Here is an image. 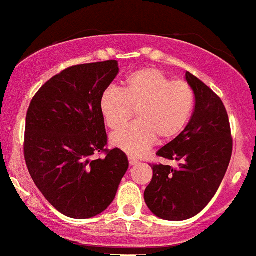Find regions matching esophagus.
Returning <instances> with one entry per match:
<instances>
[{
  "label": "esophagus",
  "mask_w": 256,
  "mask_h": 256,
  "mask_svg": "<svg viewBox=\"0 0 256 256\" xmlns=\"http://www.w3.org/2000/svg\"><path fill=\"white\" fill-rule=\"evenodd\" d=\"M128 163H130V166H136V164H138V160H134V158H128Z\"/></svg>",
  "instance_id": "esophagus-1"
}]
</instances>
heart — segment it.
<instances>
[{
    "label": "heart",
    "mask_w": 256,
    "mask_h": 256,
    "mask_svg": "<svg viewBox=\"0 0 256 256\" xmlns=\"http://www.w3.org/2000/svg\"><path fill=\"white\" fill-rule=\"evenodd\" d=\"M195 96L188 83L170 80L153 67L134 72L122 90L108 87L100 96V112L110 128H119L137 112V121L112 135V146L140 157L154 144L176 138L192 118Z\"/></svg>",
    "instance_id": "heart-1"
}]
</instances>
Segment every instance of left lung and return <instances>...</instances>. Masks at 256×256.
I'll use <instances>...</instances> for the list:
<instances>
[{"label":"left lung","instance_id":"8db88e82","mask_svg":"<svg viewBox=\"0 0 256 256\" xmlns=\"http://www.w3.org/2000/svg\"><path fill=\"white\" fill-rule=\"evenodd\" d=\"M195 96V110L186 128L157 152L178 168L153 164L144 201L154 216L185 220L208 205L224 178L233 141L227 110L220 96L190 72L185 74Z\"/></svg>","mask_w":256,"mask_h":256}]
</instances>
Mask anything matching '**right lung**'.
<instances>
[{"instance_id":"1","label":"right lung","mask_w":256,"mask_h":256,"mask_svg":"<svg viewBox=\"0 0 256 256\" xmlns=\"http://www.w3.org/2000/svg\"><path fill=\"white\" fill-rule=\"evenodd\" d=\"M119 74L115 60L77 64L48 80L26 120L24 158L38 189L67 217L98 216L114 201L128 160L106 150L100 96ZM106 152L104 158L92 156Z\"/></svg>"}]
</instances>
